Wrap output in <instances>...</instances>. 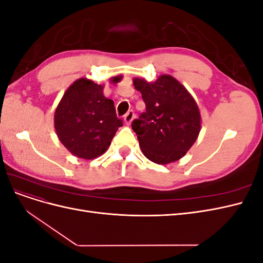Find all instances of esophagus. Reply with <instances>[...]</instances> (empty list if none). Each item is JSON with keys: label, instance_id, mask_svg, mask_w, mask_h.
Listing matches in <instances>:
<instances>
[{"label": "esophagus", "instance_id": "esophagus-1", "mask_svg": "<svg viewBox=\"0 0 263 263\" xmlns=\"http://www.w3.org/2000/svg\"><path fill=\"white\" fill-rule=\"evenodd\" d=\"M134 118H135V113L133 110H128V112H127L126 115L124 116V122L126 125H130L132 122L134 121Z\"/></svg>", "mask_w": 263, "mask_h": 263}]
</instances>
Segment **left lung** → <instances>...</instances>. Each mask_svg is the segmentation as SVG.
I'll list each match as a JSON object with an SVG mask.
<instances>
[{"label":"left lung","instance_id":"8db88e82","mask_svg":"<svg viewBox=\"0 0 263 263\" xmlns=\"http://www.w3.org/2000/svg\"><path fill=\"white\" fill-rule=\"evenodd\" d=\"M133 82L146 104V112L132 124L142 154L158 164L178 161L201 132L202 118L194 98L170 74H161L154 82L134 78Z\"/></svg>","mask_w":263,"mask_h":263}]
</instances>
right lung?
I'll return each instance as SVG.
<instances>
[{"label":"right lung","mask_w":263,"mask_h":263,"mask_svg":"<svg viewBox=\"0 0 263 263\" xmlns=\"http://www.w3.org/2000/svg\"><path fill=\"white\" fill-rule=\"evenodd\" d=\"M123 76L113 77L117 83ZM104 85L81 78L63 94L53 116L54 129L61 144L73 156L92 160L103 155L123 126L114 102L103 94Z\"/></svg>","instance_id":"add662e5"}]
</instances>
